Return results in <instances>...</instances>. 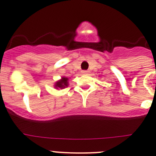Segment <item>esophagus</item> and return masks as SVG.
I'll use <instances>...</instances> for the list:
<instances>
[{
    "label": "esophagus",
    "mask_w": 156,
    "mask_h": 156,
    "mask_svg": "<svg viewBox=\"0 0 156 156\" xmlns=\"http://www.w3.org/2000/svg\"><path fill=\"white\" fill-rule=\"evenodd\" d=\"M88 72H89L88 71H81V73H82V74H88Z\"/></svg>",
    "instance_id": "esophagus-1"
}]
</instances>
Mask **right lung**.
Here are the masks:
<instances>
[{
	"mask_svg": "<svg viewBox=\"0 0 156 156\" xmlns=\"http://www.w3.org/2000/svg\"><path fill=\"white\" fill-rule=\"evenodd\" d=\"M68 86V78L63 77L61 80L57 81L54 85V87L56 88H64Z\"/></svg>",
	"mask_w": 156,
	"mask_h": 156,
	"instance_id": "obj_1",
	"label": "right lung"
}]
</instances>
